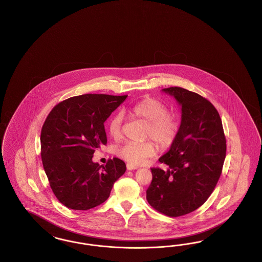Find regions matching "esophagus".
Masks as SVG:
<instances>
[{
	"instance_id": "1",
	"label": "esophagus",
	"mask_w": 262,
	"mask_h": 262,
	"mask_svg": "<svg viewBox=\"0 0 262 262\" xmlns=\"http://www.w3.org/2000/svg\"><path fill=\"white\" fill-rule=\"evenodd\" d=\"M126 169H127V170H129V171H132V170H136V169H138V167L136 166V165H134V164H130V163H126Z\"/></svg>"
}]
</instances>
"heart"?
Listing matches in <instances>:
<instances>
[{
	"instance_id": "heart-1",
	"label": "heart",
	"mask_w": 262,
	"mask_h": 262,
	"mask_svg": "<svg viewBox=\"0 0 262 262\" xmlns=\"http://www.w3.org/2000/svg\"><path fill=\"white\" fill-rule=\"evenodd\" d=\"M124 113L145 123L143 137H150L161 147L169 146L177 137L179 124L173 115L169 114L168 107L154 98H146L124 109ZM108 133L114 139L122 136L123 114L116 113L110 118ZM156 153V146L151 140L142 142L127 141L116 148V154L126 162L140 165Z\"/></svg>"
}]
</instances>
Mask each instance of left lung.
<instances>
[{
  "mask_svg": "<svg viewBox=\"0 0 262 262\" xmlns=\"http://www.w3.org/2000/svg\"><path fill=\"white\" fill-rule=\"evenodd\" d=\"M182 107V121L170 150L159 158L168 169L151 168L146 200L158 212L179 217L196 210L216 187L226 157V137L216 108L182 88H164Z\"/></svg>",
  "mask_w": 262,
  "mask_h": 262,
  "instance_id": "1",
  "label": "left lung"
}]
</instances>
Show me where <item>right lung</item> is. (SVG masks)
<instances>
[{
  "instance_id": "obj_1",
  "label": "right lung",
  "mask_w": 262,
  "mask_h": 262,
  "mask_svg": "<svg viewBox=\"0 0 262 262\" xmlns=\"http://www.w3.org/2000/svg\"><path fill=\"white\" fill-rule=\"evenodd\" d=\"M127 97L83 94L57 104L41 129V158L58 200L74 210H88L105 202L114 183L125 172L119 158L105 166L92 161L106 145L104 123Z\"/></svg>"
}]
</instances>
